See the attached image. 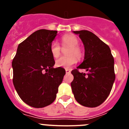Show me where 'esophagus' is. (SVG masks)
<instances>
[{
    "instance_id": "obj_1",
    "label": "esophagus",
    "mask_w": 129,
    "mask_h": 129,
    "mask_svg": "<svg viewBox=\"0 0 129 129\" xmlns=\"http://www.w3.org/2000/svg\"><path fill=\"white\" fill-rule=\"evenodd\" d=\"M66 73H67V74H70V70H69V69H68V68H67V69H66Z\"/></svg>"
}]
</instances>
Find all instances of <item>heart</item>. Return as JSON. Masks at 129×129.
<instances>
[{
  "mask_svg": "<svg viewBox=\"0 0 129 129\" xmlns=\"http://www.w3.org/2000/svg\"><path fill=\"white\" fill-rule=\"evenodd\" d=\"M62 47L68 46L66 53L67 56H63L57 59L55 65L57 67L69 68L77 62V59L80 60L83 55V51L79 46V39L76 35L69 34L63 35L61 39ZM61 48L56 41H52L50 46V52L54 58L59 57L61 54Z\"/></svg>",
  "mask_w": 129,
  "mask_h": 129,
  "instance_id": "1",
  "label": "heart"
}]
</instances>
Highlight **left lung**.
I'll return each mask as SVG.
<instances>
[{
  "mask_svg": "<svg viewBox=\"0 0 129 129\" xmlns=\"http://www.w3.org/2000/svg\"><path fill=\"white\" fill-rule=\"evenodd\" d=\"M85 46L84 61L71 72L74 80L72 90L76 101L81 105L96 107L105 101L115 80L114 61L109 46L88 30L74 31ZM85 69L87 74L80 73Z\"/></svg>",
  "mask_w": 129,
  "mask_h": 129,
  "instance_id": "1",
  "label": "left lung"
}]
</instances>
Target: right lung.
Masks as SVG:
<instances>
[{
    "mask_svg": "<svg viewBox=\"0 0 129 129\" xmlns=\"http://www.w3.org/2000/svg\"><path fill=\"white\" fill-rule=\"evenodd\" d=\"M57 33L44 29L34 32L19 44L12 61L15 88L20 99L34 108L53 103L66 74L64 68H53L50 46Z\"/></svg>",
    "mask_w": 129,
    "mask_h": 129,
    "instance_id": "add662e5",
    "label": "right lung"
}]
</instances>
